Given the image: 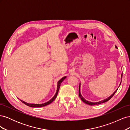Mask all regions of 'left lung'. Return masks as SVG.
Masks as SVG:
<instances>
[{"mask_svg":"<svg viewBox=\"0 0 130 130\" xmlns=\"http://www.w3.org/2000/svg\"><path fill=\"white\" fill-rule=\"evenodd\" d=\"M115 47H116V48H117V47L116 45L115 46ZM122 76H123V73H122L121 75V80H122ZM121 82H120V85H119V86H120V84H121ZM80 87H81V84L80 83V85H79V93H78V95H79V96H80V99H81V100H82V101L84 102V103H85V104H87V105H99V104H102V103H105V102L108 101L109 100H110V99H111V98H112V96H113L114 95H115V94L116 92L117 91L118 89V88L116 90V91H115V92H114V93L112 94V95H110L109 97H108V98H106L105 99L103 100H101V101H98V102H95V103H94V102H90V101H87V100H86L85 99H84V98H83V96H82L81 94V92H80Z\"/></svg>","mask_w":130,"mask_h":130,"instance_id":"obj_1","label":"left lung"}]
</instances>
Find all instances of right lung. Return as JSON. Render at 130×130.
Instances as JSON below:
<instances>
[{
	"instance_id": "add662e5",
	"label": "right lung",
	"mask_w": 130,
	"mask_h": 130,
	"mask_svg": "<svg viewBox=\"0 0 130 130\" xmlns=\"http://www.w3.org/2000/svg\"><path fill=\"white\" fill-rule=\"evenodd\" d=\"M67 77V76H64L62 78H61V79L59 80L58 82H57V90H56V92L55 93V95L52 98V99H51L49 101L46 102V103H43V104H30V103H26V102H25L24 101H23L21 99L20 100L23 103H24L25 105H27L29 106V107H44V106H45L46 105H49L50 104H51L52 103L53 101H54V100L56 99L57 96V94H58V90H59V89H60V86H61V84L62 82H63V81L65 78Z\"/></svg>"
}]
</instances>
